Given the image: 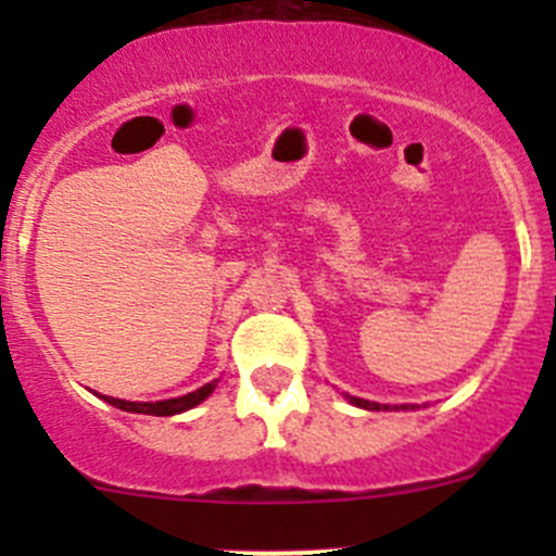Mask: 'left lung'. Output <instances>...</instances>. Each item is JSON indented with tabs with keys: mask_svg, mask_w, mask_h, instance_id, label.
Returning <instances> with one entry per match:
<instances>
[{
	"mask_svg": "<svg viewBox=\"0 0 556 556\" xmlns=\"http://www.w3.org/2000/svg\"><path fill=\"white\" fill-rule=\"evenodd\" d=\"M352 406L357 408H368V412H395V408H403V412H414V403H401V406H390V403H377V401H366V397H355V395H344Z\"/></svg>",
	"mask_w": 556,
	"mask_h": 556,
	"instance_id": "8db88e82",
	"label": "left lung"
}]
</instances>
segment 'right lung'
Segmentation results:
<instances>
[{
  "instance_id": "1",
  "label": "right lung",
  "mask_w": 556,
  "mask_h": 556,
  "mask_svg": "<svg viewBox=\"0 0 556 556\" xmlns=\"http://www.w3.org/2000/svg\"><path fill=\"white\" fill-rule=\"evenodd\" d=\"M220 379H212V382H206L204 387H199V390L188 392V395H179V397H166V401H123V397H110V395H97L102 397V401L110 403V406L121 408V412H131V414H150V417H174V414H182L188 412V408L199 406L201 401H206V397L215 392V387Z\"/></svg>"
}]
</instances>
